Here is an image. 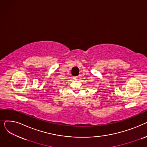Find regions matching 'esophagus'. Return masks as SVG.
I'll return each instance as SVG.
<instances>
[{
  "instance_id": "34e87169",
  "label": "esophagus",
  "mask_w": 147,
  "mask_h": 147,
  "mask_svg": "<svg viewBox=\"0 0 147 147\" xmlns=\"http://www.w3.org/2000/svg\"><path fill=\"white\" fill-rule=\"evenodd\" d=\"M73 79H74V80H78V77H74Z\"/></svg>"
}]
</instances>
